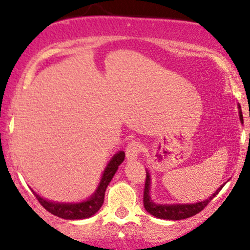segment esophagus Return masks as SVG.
Returning a JSON list of instances; mask_svg holds the SVG:
<instances>
[{"label":"esophagus","mask_w":250,"mask_h":250,"mask_svg":"<svg viewBox=\"0 0 250 250\" xmlns=\"http://www.w3.org/2000/svg\"><path fill=\"white\" fill-rule=\"evenodd\" d=\"M142 146L141 143L137 141H131L128 143L127 148H125V156H127L128 161H134L137 159L139 154L141 153Z\"/></svg>","instance_id":"obj_1"}]
</instances>
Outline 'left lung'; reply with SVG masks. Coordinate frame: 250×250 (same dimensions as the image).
I'll use <instances>...</instances> for the list:
<instances>
[{"instance_id": "1", "label": "left lung", "mask_w": 250, "mask_h": 250, "mask_svg": "<svg viewBox=\"0 0 250 250\" xmlns=\"http://www.w3.org/2000/svg\"><path fill=\"white\" fill-rule=\"evenodd\" d=\"M239 114H240V121L243 123V116L242 111H241V107L239 105ZM147 173V177H146V183H145V193H143V206L145 209L148 211L149 214H151L153 216L157 217V219H163V220H183L188 219V217L194 216L197 213H200L201 210H203L209 202L219 194V191L223 188L222 185L217 189L215 193L211 195L210 197L206 199L205 201H201V202L196 203H190V205H160V203H155L150 199V185H151V179L150 174L148 170H146Z\"/></svg>"}]
</instances>
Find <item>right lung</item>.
Wrapping results in <instances>:
<instances>
[{"mask_svg": "<svg viewBox=\"0 0 250 250\" xmlns=\"http://www.w3.org/2000/svg\"><path fill=\"white\" fill-rule=\"evenodd\" d=\"M125 151H119V153H116L113 157H111V160L109 161L104 171H103L101 181H100V185L99 187L96 188L95 193L91 195L88 200L82 201V202H54V201L43 199V197L40 196L39 194H36L34 190L33 193L36 196V199L39 200V202L41 203L42 207L47 209L49 213L55 215V216H59L64 220L88 219V217L96 214L97 211L100 210V208L102 207L103 201H104L105 189H107L111 179H113L114 175H115L119 166L121 165L123 160H125Z\"/></svg>", "mask_w": 250, "mask_h": 250, "instance_id": "1", "label": "right lung"}]
</instances>
